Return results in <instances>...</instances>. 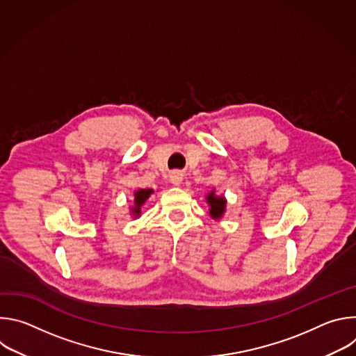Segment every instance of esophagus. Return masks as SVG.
<instances>
[{"label":"esophagus","mask_w":356,"mask_h":356,"mask_svg":"<svg viewBox=\"0 0 356 356\" xmlns=\"http://www.w3.org/2000/svg\"><path fill=\"white\" fill-rule=\"evenodd\" d=\"M183 181V175L180 172H172L170 173V183L173 186H180Z\"/></svg>","instance_id":"esophagus-1"}]
</instances>
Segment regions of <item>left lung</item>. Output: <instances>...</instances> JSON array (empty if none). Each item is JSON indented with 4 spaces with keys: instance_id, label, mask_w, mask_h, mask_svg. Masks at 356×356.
Segmentation results:
<instances>
[{
    "instance_id": "obj_1",
    "label": "left lung",
    "mask_w": 356,
    "mask_h": 356,
    "mask_svg": "<svg viewBox=\"0 0 356 356\" xmlns=\"http://www.w3.org/2000/svg\"><path fill=\"white\" fill-rule=\"evenodd\" d=\"M206 201L209 204V214L213 220L220 221L225 211H227V198L224 195H217L216 194V188H213L207 195H206Z\"/></svg>"
}]
</instances>
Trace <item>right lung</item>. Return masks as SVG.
<instances>
[{
  "instance_id": "obj_1",
  "label": "right lung",
  "mask_w": 356,
  "mask_h": 356,
  "mask_svg": "<svg viewBox=\"0 0 356 356\" xmlns=\"http://www.w3.org/2000/svg\"><path fill=\"white\" fill-rule=\"evenodd\" d=\"M150 194H154V188H138L134 191V206L129 207V213L135 220L140 217V209L150 197Z\"/></svg>"
}]
</instances>
